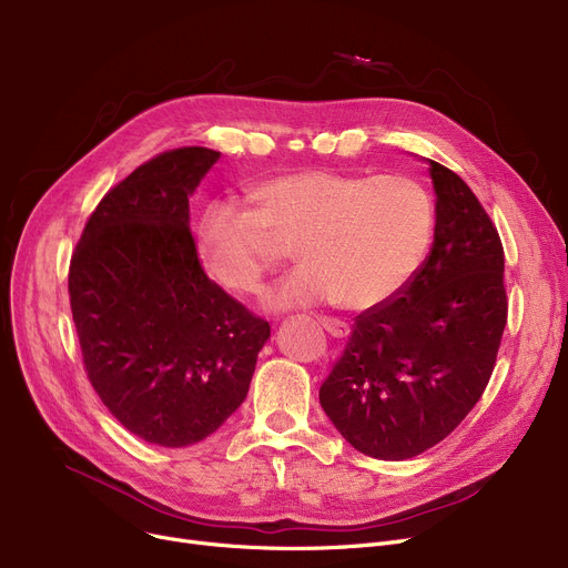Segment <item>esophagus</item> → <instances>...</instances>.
Instances as JSON below:
<instances>
[{"instance_id": "esophagus-1", "label": "esophagus", "mask_w": 568, "mask_h": 568, "mask_svg": "<svg viewBox=\"0 0 568 568\" xmlns=\"http://www.w3.org/2000/svg\"><path fill=\"white\" fill-rule=\"evenodd\" d=\"M320 324L324 326L326 334H332L334 338H347L349 326L336 317H320Z\"/></svg>"}]
</instances>
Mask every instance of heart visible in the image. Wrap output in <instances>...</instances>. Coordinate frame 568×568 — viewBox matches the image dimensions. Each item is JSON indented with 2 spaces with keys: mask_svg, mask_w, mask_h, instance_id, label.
<instances>
[{
  "mask_svg": "<svg viewBox=\"0 0 568 568\" xmlns=\"http://www.w3.org/2000/svg\"><path fill=\"white\" fill-rule=\"evenodd\" d=\"M246 197L253 209L206 206L197 255L221 287L251 294L292 246L304 264L264 294L274 311L322 302L377 308L405 290L430 248L433 202L409 176L294 170L260 179Z\"/></svg>",
  "mask_w": 568,
  "mask_h": 568,
  "instance_id": "b5f03b06",
  "label": "heart"
}]
</instances>
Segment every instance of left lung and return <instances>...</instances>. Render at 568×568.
<instances>
[{
  "instance_id": "obj_1",
  "label": "left lung",
  "mask_w": 568,
  "mask_h": 568,
  "mask_svg": "<svg viewBox=\"0 0 568 568\" xmlns=\"http://www.w3.org/2000/svg\"><path fill=\"white\" fill-rule=\"evenodd\" d=\"M428 165L433 248L394 300L354 317L320 386L338 433L379 460L419 456L458 428L486 392L509 313L497 227L456 172Z\"/></svg>"
}]
</instances>
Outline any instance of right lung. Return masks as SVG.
<instances>
[{
	"mask_svg": "<svg viewBox=\"0 0 568 568\" xmlns=\"http://www.w3.org/2000/svg\"><path fill=\"white\" fill-rule=\"evenodd\" d=\"M219 156L179 146L135 168L89 216L69 266L87 377L149 444L212 435L244 403L272 334L197 257L189 195Z\"/></svg>",
	"mask_w": 568,
	"mask_h": 568,
	"instance_id": "obj_1",
	"label": "right lung"
}]
</instances>
